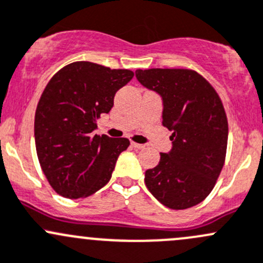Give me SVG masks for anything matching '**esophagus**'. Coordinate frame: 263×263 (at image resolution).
<instances>
[{
	"mask_svg": "<svg viewBox=\"0 0 263 263\" xmlns=\"http://www.w3.org/2000/svg\"><path fill=\"white\" fill-rule=\"evenodd\" d=\"M131 145L134 146L135 148H139V150H140V148L145 147V145H142V143H137V142H131Z\"/></svg>",
	"mask_w": 263,
	"mask_h": 263,
	"instance_id": "obj_1",
	"label": "esophagus"
}]
</instances>
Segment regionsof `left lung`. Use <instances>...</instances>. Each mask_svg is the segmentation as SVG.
Listing matches in <instances>:
<instances>
[{"label":"left lung","mask_w":263,"mask_h":263,"mask_svg":"<svg viewBox=\"0 0 263 263\" xmlns=\"http://www.w3.org/2000/svg\"><path fill=\"white\" fill-rule=\"evenodd\" d=\"M143 87L162 98V126L173 131V147L145 173L151 194L170 209L203 201L224 165L228 122L224 107L205 78L190 69L136 70Z\"/></svg>","instance_id":"1"}]
</instances>
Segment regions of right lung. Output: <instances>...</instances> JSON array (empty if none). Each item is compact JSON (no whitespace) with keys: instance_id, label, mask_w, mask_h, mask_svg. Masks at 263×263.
<instances>
[{"instance_id":"1","label":"right lung","mask_w":263,"mask_h":263,"mask_svg":"<svg viewBox=\"0 0 263 263\" xmlns=\"http://www.w3.org/2000/svg\"><path fill=\"white\" fill-rule=\"evenodd\" d=\"M132 78L128 69L76 62L45 87L35 112V145L43 173L59 195L89 197L109 181L129 141L93 132L113 107L116 92Z\"/></svg>"}]
</instances>
